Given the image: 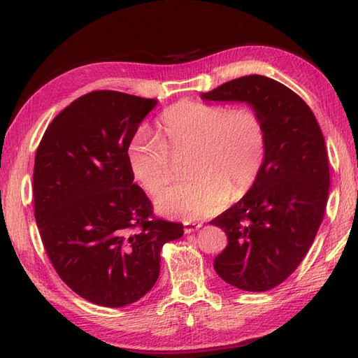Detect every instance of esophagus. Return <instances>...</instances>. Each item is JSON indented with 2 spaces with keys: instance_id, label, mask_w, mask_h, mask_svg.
<instances>
[{
  "instance_id": "34e87169",
  "label": "esophagus",
  "mask_w": 358,
  "mask_h": 358,
  "mask_svg": "<svg viewBox=\"0 0 358 358\" xmlns=\"http://www.w3.org/2000/svg\"><path fill=\"white\" fill-rule=\"evenodd\" d=\"M201 224L199 222H185V234H192V231H196Z\"/></svg>"
}]
</instances>
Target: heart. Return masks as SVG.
I'll return each mask as SVG.
<instances>
[{
  "mask_svg": "<svg viewBox=\"0 0 358 358\" xmlns=\"http://www.w3.org/2000/svg\"><path fill=\"white\" fill-rule=\"evenodd\" d=\"M159 137L138 128L128 143L132 176L149 194L172 178L169 152L192 149L190 180L164 189L155 206L168 217L187 221L210 217L250 190L267 157V128L252 108L181 101L160 115Z\"/></svg>",
  "mask_w": 358,
  "mask_h": 358,
  "instance_id": "b5f03b06",
  "label": "heart"
}]
</instances>
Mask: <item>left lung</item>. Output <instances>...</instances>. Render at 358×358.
<instances>
[{
    "mask_svg": "<svg viewBox=\"0 0 358 358\" xmlns=\"http://www.w3.org/2000/svg\"><path fill=\"white\" fill-rule=\"evenodd\" d=\"M201 97L245 102L267 128L256 185L210 221L229 241L213 261L218 276L244 292H267L299 267L317 235L329 192L325 138L303 99L261 74L229 80Z\"/></svg>",
    "mask_w": 358,
    "mask_h": 358,
    "instance_id": "obj_1",
    "label": "left lung"
}]
</instances>
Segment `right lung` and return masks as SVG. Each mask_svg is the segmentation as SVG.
<instances>
[{
  "label": "right lung",
  "mask_w": 358,
  "mask_h": 358,
  "mask_svg": "<svg viewBox=\"0 0 358 358\" xmlns=\"http://www.w3.org/2000/svg\"><path fill=\"white\" fill-rule=\"evenodd\" d=\"M157 99L91 91L56 115L33 169L35 220L56 273L108 308L137 302L159 279L160 252L185 234L155 218L134 182L128 143Z\"/></svg>",
  "instance_id": "1"
}]
</instances>
